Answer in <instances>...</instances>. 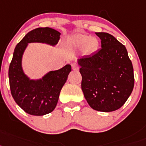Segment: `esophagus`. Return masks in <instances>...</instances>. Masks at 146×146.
I'll use <instances>...</instances> for the list:
<instances>
[{"mask_svg": "<svg viewBox=\"0 0 146 146\" xmlns=\"http://www.w3.org/2000/svg\"><path fill=\"white\" fill-rule=\"evenodd\" d=\"M72 69H73V70H78L79 67H78V64H76V63H73V64H72Z\"/></svg>", "mask_w": 146, "mask_h": 146, "instance_id": "obj_1", "label": "esophagus"}]
</instances>
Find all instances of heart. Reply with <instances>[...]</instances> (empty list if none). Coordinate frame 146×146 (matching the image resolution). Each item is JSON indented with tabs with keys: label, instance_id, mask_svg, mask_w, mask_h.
Here are the masks:
<instances>
[{
	"label": "heart",
	"instance_id": "b5f03b06",
	"mask_svg": "<svg viewBox=\"0 0 146 146\" xmlns=\"http://www.w3.org/2000/svg\"><path fill=\"white\" fill-rule=\"evenodd\" d=\"M71 44L74 48L81 49L87 54H91L96 51L98 47V42L95 37H90L86 35H77L73 37Z\"/></svg>",
	"mask_w": 146,
	"mask_h": 146
}]
</instances>
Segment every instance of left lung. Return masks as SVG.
Segmentation results:
<instances>
[{
    "label": "left lung",
    "mask_w": 146,
    "mask_h": 146,
    "mask_svg": "<svg viewBox=\"0 0 146 146\" xmlns=\"http://www.w3.org/2000/svg\"><path fill=\"white\" fill-rule=\"evenodd\" d=\"M96 34L101 48L78 60L82 90L91 108L109 112L120 109L131 95L134 70L126 47L108 33Z\"/></svg>",
    "instance_id": "8db88e82"
}]
</instances>
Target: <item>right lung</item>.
Listing matches in <instances>:
<instances>
[{"instance_id":"1","label":"right lung","mask_w":146,"mask_h":146,"mask_svg":"<svg viewBox=\"0 0 146 146\" xmlns=\"http://www.w3.org/2000/svg\"><path fill=\"white\" fill-rule=\"evenodd\" d=\"M60 35L51 28H37L29 31L15 47L9 68L10 90L17 104L29 115L42 116L55 109L61 90L71 71V66L66 64L61 69L50 71L41 79L31 80L23 70V52L28 43L56 45Z\"/></svg>"}]
</instances>
